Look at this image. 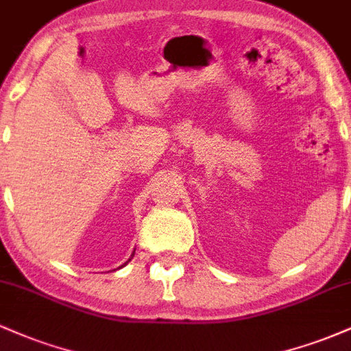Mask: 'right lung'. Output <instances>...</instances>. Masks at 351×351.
Returning a JSON list of instances; mask_svg holds the SVG:
<instances>
[{
    "mask_svg": "<svg viewBox=\"0 0 351 351\" xmlns=\"http://www.w3.org/2000/svg\"><path fill=\"white\" fill-rule=\"evenodd\" d=\"M132 257H134V254H132ZM132 257H130V259H128V261H127V263H125L123 265H120V267H119V269H122V267H125V265H127L128 263H130V261H132Z\"/></svg>",
    "mask_w": 351,
    "mask_h": 351,
    "instance_id": "add662e5",
    "label": "right lung"
}]
</instances>
